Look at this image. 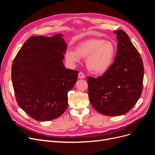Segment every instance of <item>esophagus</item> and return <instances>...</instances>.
<instances>
[{"label":"esophagus","mask_w":155,"mask_h":155,"mask_svg":"<svg viewBox=\"0 0 155 155\" xmlns=\"http://www.w3.org/2000/svg\"><path fill=\"white\" fill-rule=\"evenodd\" d=\"M85 78V74H84L82 72H80L78 74V78L79 79H84Z\"/></svg>","instance_id":"obj_1"}]
</instances>
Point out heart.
I'll return each mask as SVG.
<instances>
[{
    "label": "heart",
    "mask_w": 155,
    "mask_h": 155,
    "mask_svg": "<svg viewBox=\"0 0 155 155\" xmlns=\"http://www.w3.org/2000/svg\"><path fill=\"white\" fill-rule=\"evenodd\" d=\"M116 53L115 45L104 39L90 38L79 43L75 51L67 50L65 58L70 63L79 62V58H87L88 70L94 74L106 72L112 65Z\"/></svg>",
    "instance_id": "obj_1"
}]
</instances>
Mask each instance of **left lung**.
I'll use <instances>...</instances> for the list:
<instances>
[{
    "label": "left lung",
    "mask_w": 155,
    "mask_h": 155,
    "mask_svg": "<svg viewBox=\"0 0 155 155\" xmlns=\"http://www.w3.org/2000/svg\"><path fill=\"white\" fill-rule=\"evenodd\" d=\"M118 46L114 63L101 76L88 77V94L100 114L120 116L128 112L142 94L143 64L138 50L122 30L114 31Z\"/></svg>",
    "instance_id": "obj_1"
}]
</instances>
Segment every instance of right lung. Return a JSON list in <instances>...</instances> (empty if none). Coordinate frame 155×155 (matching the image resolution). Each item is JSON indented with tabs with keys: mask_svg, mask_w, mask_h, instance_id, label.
<instances>
[{
	"mask_svg": "<svg viewBox=\"0 0 155 155\" xmlns=\"http://www.w3.org/2000/svg\"><path fill=\"white\" fill-rule=\"evenodd\" d=\"M62 36L30 37L13 61L12 80L17 104L37 121L61 116L68 105V92L77 81L78 71L63 65L67 45Z\"/></svg>",
	"mask_w": 155,
	"mask_h": 155,
	"instance_id": "right-lung-1",
	"label": "right lung"
}]
</instances>
